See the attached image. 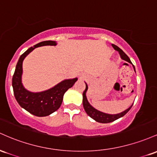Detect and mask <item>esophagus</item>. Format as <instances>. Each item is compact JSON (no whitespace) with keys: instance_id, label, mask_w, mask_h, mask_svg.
<instances>
[{"instance_id":"1","label":"esophagus","mask_w":157,"mask_h":157,"mask_svg":"<svg viewBox=\"0 0 157 157\" xmlns=\"http://www.w3.org/2000/svg\"><path fill=\"white\" fill-rule=\"evenodd\" d=\"M82 78H84V76H82Z\"/></svg>"}]
</instances>
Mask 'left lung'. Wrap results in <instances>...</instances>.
<instances>
[{"mask_svg": "<svg viewBox=\"0 0 157 157\" xmlns=\"http://www.w3.org/2000/svg\"><path fill=\"white\" fill-rule=\"evenodd\" d=\"M112 47H113L114 50L119 52V53L121 56V59L124 60V61H128V62H129V63H131V64H132V62L131 61V60H130L129 57H128V56H127L126 54L124 53V52H123V51L121 50L120 48H119V47H118L117 46L115 45V44H112ZM133 69H134V70H135L134 66H133ZM87 89H88L87 84H86V88H85V90H84V91L83 92V106H84V110H85V112L87 113V114L88 116H89L90 117H91L92 119H94L95 121H98V122L109 123V122H112V121L117 120V119H119V118L124 117V116L127 113H128L130 110H131V108L133 105H133H132L131 106L129 107V108H128L127 110H124V111L120 113H118V114H107V113H105L101 112V111H99V110L95 109L94 107H93L92 105H90V104L88 102L87 96H86V93H87Z\"/></svg>", "mask_w": 157, "mask_h": 157, "instance_id": "left-lung-1", "label": "left lung"}]
</instances>
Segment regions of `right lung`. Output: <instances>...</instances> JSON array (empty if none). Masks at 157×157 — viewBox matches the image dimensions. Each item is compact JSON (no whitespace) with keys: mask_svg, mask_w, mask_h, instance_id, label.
<instances>
[{"mask_svg":"<svg viewBox=\"0 0 157 157\" xmlns=\"http://www.w3.org/2000/svg\"><path fill=\"white\" fill-rule=\"evenodd\" d=\"M56 41L45 40L40 42L28 49L21 56L17 61L15 73L12 76V87L15 97L20 106L36 117H47L56 111L62 103L64 94L70 87L73 86L77 78L65 79L47 90L39 93H32L26 90L21 82L23 61L29 52L35 48L42 46H56Z\"/></svg>","mask_w":157,"mask_h":157,"instance_id":"obj_1","label":"right lung"}]
</instances>
